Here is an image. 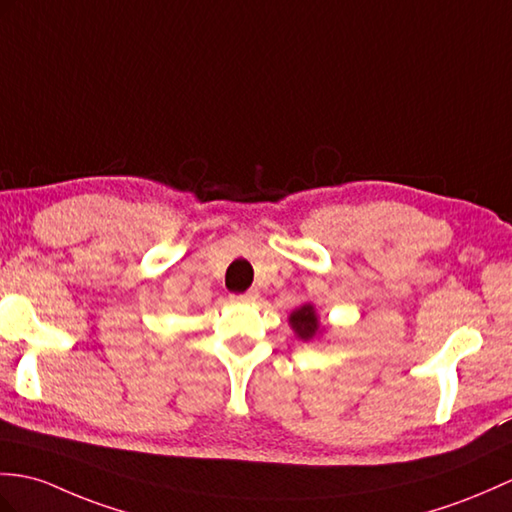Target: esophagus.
<instances>
[{"mask_svg":"<svg viewBox=\"0 0 512 512\" xmlns=\"http://www.w3.org/2000/svg\"><path fill=\"white\" fill-rule=\"evenodd\" d=\"M259 296V292L257 290H248V292H244V294H237V296H233L235 301H240V303H251V301H255Z\"/></svg>","mask_w":512,"mask_h":512,"instance_id":"esophagus-1","label":"esophagus"}]
</instances>
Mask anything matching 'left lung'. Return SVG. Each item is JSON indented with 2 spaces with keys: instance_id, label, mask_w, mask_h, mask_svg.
Masks as SVG:
<instances>
[{
  "instance_id": "1",
  "label": "left lung",
  "mask_w": 512,
  "mask_h": 512,
  "mask_svg": "<svg viewBox=\"0 0 512 512\" xmlns=\"http://www.w3.org/2000/svg\"><path fill=\"white\" fill-rule=\"evenodd\" d=\"M290 325L292 329L299 334V338L303 340H310L314 338V334L318 331V318H316V312L312 305H303L301 310H296L292 316H290Z\"/></svg>"
}]
</instances>
